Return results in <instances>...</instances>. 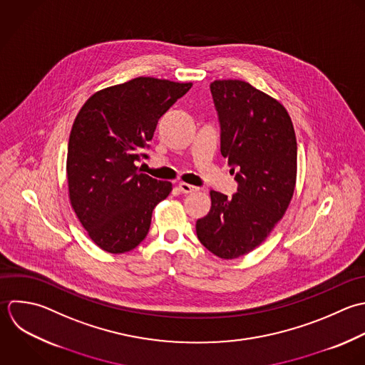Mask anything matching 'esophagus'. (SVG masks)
Here are the masks:
<instances>
[{
    "label": "esophagus",
    "mask_w": 365,
    "mask_h": 365,
    "mask_svg": "<svg viewBox=\"0 0 365 365\" xmlns=\"http://www.w3.org/2000/svg\"><path fill=\"white\" fill-rule=\"evenodd\" d=\"M179 190H180L182 193H185V195H189V193L196 192L197 187H196V186H192V185H189V183L182 182V183H179Z\"/></svg>",
    "instance_id": "34e87169"
}]
</instances>
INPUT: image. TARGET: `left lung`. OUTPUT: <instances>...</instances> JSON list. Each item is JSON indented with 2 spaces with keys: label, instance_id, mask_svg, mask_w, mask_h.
<instances>
[{
  "label": "left lung",
  "instance_id": "1",
  "mask_svg": "<svg viewBox=\"0 0 365 365\" xmlns=\"http://www.w3.org/2000/svg\"><path fill=\"white\" fill-rule=\"evenodd\" d=\"M220 122V152L236 172L237 193L210 190L209 213L196 222L215 256L237 259L260 246L284 216L296 187L297 140L287 109L239 79L210 83Z\"/></svg>",
  "mask_w": 365,
  "mask_h": 365
}]
</instances>
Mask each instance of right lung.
Here are the masks:
<instances>
[{
	"label": "right lung",
	"mask_w": 365,
	"mask_h": 365,
	"mask_svg": "<svg viewBox=\"0 0 365 365\" xmlns=\"http://www.w3.org/2000/svg\"><path fill=\"white\" fill-rule=\"evenodd\" d=\"M192 88L139 76L95 92L78 112L68 142L71 206L91 240L113 255L135 249L148 235L155 206L170 182L140 173L136 160L159 119Z\"/></svg>",
	"instance_id": "add662e5"
}]
</instances>
